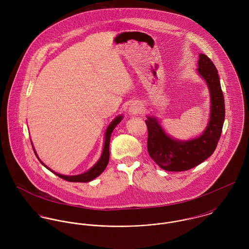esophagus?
<instances>
[{
    "mask_svg": "<svg viewBox=\"0 0 249 249\" xmlns=\"http://www.w3.org/2000/svg\"><path fill=\"white\" fill-rule=\"evenodd\" d=\"M142 110V106L139 103H133L129 107V113L131 115H136L140 113Z\"/></svg>",
    "mask_w": 249,
    "mask_h": 249,
    "instance_id": "obj_1",
    "label": "esophagus"
}]
</instances>
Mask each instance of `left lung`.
<instances>
[{
  "mask_svg": "<svg viewBox=\"0 0 249 249\" xmlns=\"http://www.w3.org/2000/svg\"><path fill=\"white\" fill-rule=\"evenodd\" d=\"M198 74L205 80L209 92L210 118L201 135L191 140H177L168 135L154 116H147V150L152 160L168 172H184L196 167L214 151L222 131L225 107L217 70L212 60L199 54Z\"/></svg>",
  "mask_w": 249,
  "mask_h": 249,
  "instance_id": "left-lung-1",
  "label": "left lung"
}]
</instances>
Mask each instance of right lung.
<instances>
[{
    "instance_id": "right-lung-1",
    "label": "right lung",
    "mask_w": 249,
    "mask_h": 249,
    "mask_svg": "<svg viewBox=\"0 0 249 249\" xmlns=\"http://www.w3.org/2000/svg\"><path fill=\"white\" fill-rule=\"evenodd\" d=\"M124 116L123 115H120L118 117H116L111 123L110 124L108 125L107 127V131H106V135H105V143H104V149H103V152H102V155L100 157V159L98 160V162L90 169L88 170L87 172L83 173V174H80V175H76V176H64V175H60L58 173H55L53 172V170H51L49 167H47L38 157L37 153H36V149L34 147V144H33V148H34V151L36 153V157L38 158V160L41 162V164L46 167L48 170H50L52 173H53L54 175H56L57 177H59L66 181H70V182H89V181H92L93 179H95L96 178H98L107 168V164H108V161H109V143H110V137H111V134L114 130V128L117 126L118 124L121 123V121L123 120ZM32 142V141H31Z\"/></svg>"
}]
</instances>
